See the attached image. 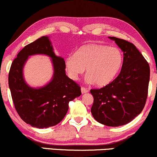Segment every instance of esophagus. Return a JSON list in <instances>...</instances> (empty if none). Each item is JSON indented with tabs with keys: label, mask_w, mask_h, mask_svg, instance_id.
<instances>
[{
	"label": "esophagus",
	"mask_w": 157,
	"mask_h": 157,
	"mask_svg": "<svg viewBox=\"0 0 157 157\" xmlns=\"http://www.w3.org/2000/svg\"><path fill=\"white\" fill-rule=\"evenodd\" d=\"M89 91V89H86V88L85 87H81V92H82V94H84V93H86Z\"/></svg>",
	"instance_id": "34e87169"
}]
</instances>
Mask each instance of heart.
<instances>
[{"mask_svg":"<svg viewBox=\"0 0 157 157\" xmlns=\"http://www.w3.org/2000/svg\"><path fill=\"white\" fill-rule=\"evenodd\" d=\"M123 54L118 47L100 44H90L66 57L65 64L68 76L76 80L87 72L86 80L97 86L111 83L120 72Z\"/></svg>","mask_w":157,"mask_h":157,"instance_id":"b5f03b06","label":"heart"}]
</instances>
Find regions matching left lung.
<instances>
[{"mask_svg": "<svg viewBox=\"0 0 157 157\" xmlns=\"http://www.w3.org/2000/svg\"><path fill=\"white\" fill-rule=\"evenodd\" d=\"M109 38L123 52L122 69L111 83L90 90L94 97L91 111L100 123L117 127L132 121L145 107L150 66L134 44L115 37Z\"/></svg>", "mask_w": 157, "mask_h": 157, "instance_id": "obj_1", "label": "left lung"}]
</instances>
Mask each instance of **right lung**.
Listing matches in <instances>:
<instances>
[{
    "mask_svg": "<svg viewBox=\"0 0 157 157\" xmlns=\"http://www.w3.org/2000/svg\"><path fill=\"white\" fill-rule=\"evenodd\" d=\"M37 53L52 57L54 76L44 87L33 89L25 82L22 68L28 56ZM9 86L20 117L38 128L52 127L62 121L69 102L81 94L80 86L66 76L64 59L55 55L47 36L26 45L17 54L9 72Z\"/></svg>",
    "mask_w": 157,
    "mask_h": 157,
    "instance_id": "obj_1",
    "label": "right lung"
}]
</instances>
